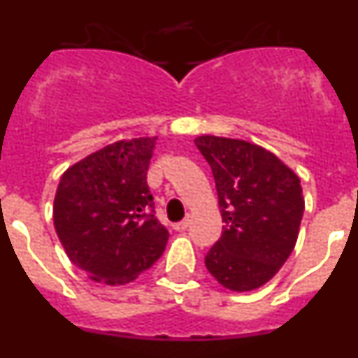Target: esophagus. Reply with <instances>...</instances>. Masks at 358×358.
Masks as SVG:
<instances>
[{"label":"esophagus","instance_id":"34e87169","mask_svg":"<svg viewBox=\"0 0 358 358\" xmlns=\"http://www.w3.org/2000/svg\"><path fill=\"white\" fill-rule=\"evenodd\" d=\"M188 226H189V218H185V220H181V222L173 224V229H176V231H186V229H188Z\"/></svg>","mask_w":358,"mask_h":358}]
</instances>
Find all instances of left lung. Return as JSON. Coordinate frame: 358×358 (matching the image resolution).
Wrapping results in <instances>:
<instances>
[{
    "label": "left lung",
    "instance_id": "left-lung-1",
    "mask_svg": "<svg viewBox=\"0 0 358 358\" xmlns=\"http://www.w3.org/2000/svg\"><path fill=\"white\" fill-rule=\"evenodd\" d=\"M195 145L210 163L222 211V236L204 264L227 290L251 292L273 280L299 235L301 181L276 154L235 138L204 134Z\"/></svg>",
    "mask_w": 358,
    "mask_h": 358
}]
</instances>
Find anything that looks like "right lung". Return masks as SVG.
<instances>
[{
    "mask_svg": "<svg viewBox=\"0 0 358 358\" xmlns=\"http://www.w3.org/2000/svg\"><path fill=\"white\" fill-rule=\"evenodd\" d=\"M157 136L120 140L71 164L53 201L69 260L103 285H125L163 255L169 231L154 217L147 170Z\"/></svg>",
    "mask_w": 358,
    "mask_h": 358,
    "instance_id": "obj_1",
    "label": "right lung"
}]
</instances>
